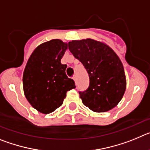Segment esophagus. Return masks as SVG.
<instances>
[{
	"label": "esophagus",
	"mask_w": 150,
	"mask_h": 150,
	"mask_svg": "<svg viewBox=\"0 0 150 150\" xmlns=\"http://www.w3.org/2000/svg\"><path fill=\"white\" fill-rule=\"evenodd\" d=\"M73 79H74V81H75V83H76V74L73 76Z\"/></svg>",
	"instance_id": "esophagus-1"
}]
</instances>
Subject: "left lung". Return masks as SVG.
<instances>
[{
    "instance_id": "left-lung-1",
    "label": "left lung",
    "mask_w": 150,
    "mask_h": 150,
    "mask_svg": "<svg viewBox=\"0 0 150 150\" xmlns=\"http://www.w3.org/2000/svg\"><path fill=\"white\" fill-rule=\"evenodd\" d=\"M69 50L83 64L89 76V86L79 91L83 104L91 110H110L122 98L126 79L122 63L107 44L92 39L73 40Z\"/></svg>"
}]
</instances>
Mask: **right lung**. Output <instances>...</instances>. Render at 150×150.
I'll return each instance as SVG.
<instances>
[{
  "mask_svg": "<svg viewBox=\"0 0 150 150\" xmlns=\"http://www.w3.org/2000/svg\"><path fill=\"white\" fill-rule=\"evenodd\" d=\"M67 43L54 39L38 46L30 55L23 74V89L28 101L39 112L48 114L63 104L75 83L61 63Z\"/></svg>",
  "mask_w": 150,
  "mask_h": 150,
  "instance_id": "1",
  "label": "right lung"
}]
</instances>
